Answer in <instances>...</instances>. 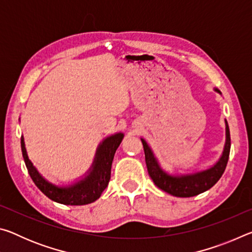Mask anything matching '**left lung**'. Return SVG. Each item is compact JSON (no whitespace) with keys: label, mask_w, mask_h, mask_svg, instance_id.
<instances>
[{"label":"left lung","mask_w":252,"mask_h":252,"mask_svg":"<svg viewBox=\"0 0 252 252\" xmlns=\"http://www.w3.org/2000/svg\"><path fill=\"white\" fill-rule=\"evenodd\" d=\"M215 91L221 94L218 89H215ZM141 141L144 149V156H146L148 172L152 181L155 182V185L159 189L165 191L169 194L174 195V197L180 198H189L193 197V195H198L210 189L219 181V179L224 172L225 167H227L230 146H231L229 126L227 120H225V143L223 152L220 159L212 167L194 173L169 174L160 167L159 162L155 157V153L149 147L146 140L141 138Z\"/></svg>","instance_id":"left-lung-1"}]
</instances>
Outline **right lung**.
I'll return each mask as SVG.
<instances>
[{
  "label": "right lung",
  "mask_w": 252,
  "mask_h": 252,
  "mask_svg": "<svg viewBox=\"0 0 252 252\" xmlns=\"http://www.w3.org/2000/svg\"><path fill=\"white\" fill-rule=\"evenodd\" d=\"M123 136L125 134L122 132L106 136L97 147L94 160L85 176L67 186L54 185L37 171L28 157L23 135L21 136V148L30 177L46 197L66 206H83L99 199L103 190L108 187L114 153L120 146Z\"/></svg>",
  "instance_id": "add662e5"
}]
</instances>
